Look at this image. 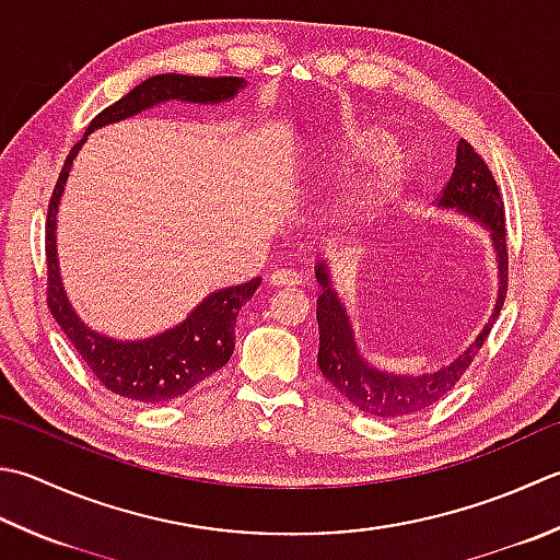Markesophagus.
Listing matches in <instances>:
<instances>
[{"mask_svg": "<svg viewBox=\"0 0 560 560\" xmlns=\"http://www.w3.org/2000/svg\"><path fill=\"white\" fill-rule=\"evenodd\" d=\"M269 287H299L301 283V277L295 271H289V269H279V271H273V273H269Z\"/></svg>", "mask_w": 560, "mask_h": 560, "instance_id": "obj_1", "label": "esophagus"}]
</instances>
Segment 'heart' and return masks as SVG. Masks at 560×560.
Here are the masks:
<instances>
[{
  "label": "heart",
  "instance_id": "obj_1",
  "mask_svg": "<svg viewBox=\"0 0 560 560\" xmlns=\"http://www.w3.org/2000/svg\"><path fill=\"white\" fill-rule=\"evenodd\" d=\"M369 167L349 186L337 203L335 218L339 225L359 228L386 211L408 184V160L393 150V136L381 126H349L342 133L325 140L311 155L308 174L315 182H330L337 174L366 164Z\"/></svg>",
  "mask_w": 560,
  "mask_h": 560
}]
</instances>
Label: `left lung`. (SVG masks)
I'll use <instances>...</instances> for the list:
<instances>
[{"instance_id": "8db88e82", "label": "left lung", "mask_w": 560, "mask_h": 560, "mask_svg": "<svg viewBox=\"0 0 560 560\" xmlns=\"http://www.w3.org/2000/svg\"><path fill=\"white\" fill-rule=\"evenodd\" d=\"M436 206L442 211H452L466 218L480 230H486L492 252H495L498 265V299L492 305V313L483 330L470 342L462 354L424 374H396V371L378 369L371 364L366 354L361 352L357 342V332L352 317L347 313V305L335 287L332 269L327 259L320 257L315 261V281L320 295H317V330H320V347H317V366L323 376L342 393V396L381 420L405 418L427 410L436 400H442L448 390L456 386V381L466 374L470 361L483 347L490 327L495 325L502 303L508 293V243H505V211L498 184L492 179L488 164L480 160L478 152L466 140H458L456 145V164L452 177H448L444 191Z\"/></svg>"}]
</instances>
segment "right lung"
<instances>
[{"instance_id": "obj_1", "label": "right lung", "mask_w": 560, "mask_h": 560, "mask_svg": "<svg viewBox=\"0 0 560 560\" xmlns=\"http://www.w3.org/2000/svg\"><path fill=\"white\" fill-rule=\"evenodd\" d=\"M245 86L247 82L243 77H189L177 72L150 77V80L140 82L133 92L118 98L114 106L104 108L62 164L60 179L50 196L46 223L48 305L52 317L62 327V332L68 335L77 352L84 359V364L116 396L160 405L184 396L196 383H201L203 378L215 374L218 369H223L235 349L237 313L255 295L261 279L257 277L247 283L208 293L179 325L167 327V330L158 335L140 339H116L112 335L92 330L74 313L68 293H65L58 261V235H55L62 191L65 184H68L72 162L96 128L133 118L148 112V108L167 102L215 106L235 98Z\"/></svg>"}]
</instances>
